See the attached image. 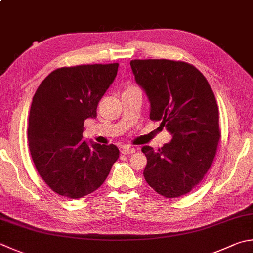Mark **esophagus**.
I'll list each match as a JSON object with an SVG mask.
<instances>
[{
	"instance_id": "esophagus-1",
	"label": "esophagus",
	"mask_w": 253,
	"mask_h": 253,
	"mask_svg": "<svg viewBox=\"0 0 253 253\" xmlns=\"http://www.w3.org/2000/svg\"><path fill=\"white\" fill-rule=\"evenodd\" d=\"M135 152L134 149H132V147H123V149L121 150V153L125 154V155H130V154H133Z\"/></svg>"
}]
</instances>
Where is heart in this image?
I'll list each match as a JSON object with an SVG mask.
<instances>
[{"label":"heart","instance_id":"heart-1","mask_svg":"<svg viewBox=\"0 0 253 253\" xmlns=\"http://www.w3.org/2000/svg\"><path fill=\"white\" fill-rule=\"evenodd\" d=\"M132 88H134V87H128L126 90H128V89H132Z\"/></svg>","mask_w":253,"mask_h":253}]
</instances>
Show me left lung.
<instances>
[{
	"label": "left lung",
	"instance_id": "obj_1",
	"mask_svg": "<svg viewBox=\"0 0 253 253\" xmlns=\"http://www.w3.org/2000/svg\"><path fill=\"white\" fill-rule=\"evenodd\" d=\"M130 65L149 97L150 119L173 135L157 151L142 147L143 175L157 194L180 197L202 182L216 156L221 133L215 94L201 71L185 61L134 59Z\"/></svg>",
	"mask_w": 253,
	"mask_h": 253
}]
</instances>
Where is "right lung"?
<instances>
[{
	"mask_svg": "<svg viewBox=\"0 0 253 253\" xmlns=\"http://www.w3.org/2000/svg\"><path fill=\"white\" fill-rule=\"evenodd\" d=\"M119 64L79 65L56 69L33 97L28 147L42 180L60 196L82 198L103 184L119 149L83 140L84 120L97 107L118 73Z\"/></svg>",
	"mask_w": 253,
	"mask_h": 253,
	"instance_id": "add662e5",
	"label": "right lung"
}]
</instances>
